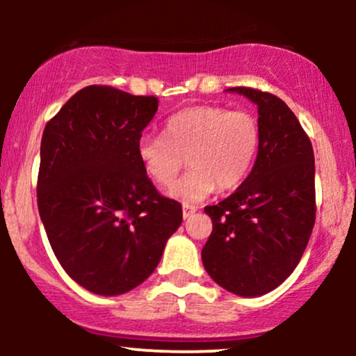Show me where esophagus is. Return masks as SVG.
Segmentation results:
<instances>
[{
    "label": "esophagus",
    "mask_w": 356,
    "mask_h": 356,
    "mask_svg": "<svg viewBox=\"0 0 356 356\" xmlns=\"http://www.w3.org/2000/svg\"><path fill=\"white\" fill-rule=\"evenodd\" d=\"M195 211H197V209H195L194 206H189V204H184V206H182V218L184 219H191L192 216L195 214Z\"/></svg>",
    "instance_id": "esophagus-1"
}]
</instances>
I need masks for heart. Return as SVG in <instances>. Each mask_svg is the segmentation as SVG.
I'll use <instances>...</instances> for the list:
<instances>
[{
  "label": "heart",
  "mask_w": 356,
  "mask_h": 356,
  "mask_svg": "<svg viewBox=\"0 0 356 356\" xmlns=\"http://www.w3.org/2000/svg\"><path fill=\"white\" fill-rule=\"evenodd\" d=\"M165 137L142 136L137 155L155 184L169 187L187 157L191 170L169 194L184 204H197L216 189L229 191L244 182L261 145L256 117L244 110L201 105L167 120Z\"/></svg>",
  "instance_id": "1"
}]
</instances>
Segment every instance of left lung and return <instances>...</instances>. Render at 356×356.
<instances>
[{"instance_id":"left-lung-1","label":"left lung","mask_w":356,"mask_h":356,"mask_svg":"<svg viewBox=\"0 0 356 356\" xmlns=\"http://www.w3.org/2000/svg\"><path fill=\"white\" fill-rule=\"evenodd\" d=\"M257 107L261 145L234 194L204 212L212 232L202 264L220 288L254 298L295 271L314 226L313 147L295 113L271 93L227 88Z\"/></svg>"}]
</instances>
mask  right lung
<instances>
[{
    "label": "right lung",
    "mask_w": 356,
    "mask_h": 356,
    "mask_svg": "<svg viewBox=\"0 0 356 356\" xmlns=\"http://www.w3.org/2000/svg\"><path fill=\"white\" fill-rule=\"evenodd\" d=\"M159 102L112 87L76 92L44 127L38 211L67 275L102 296L124 295L154 273L182 222L137 155Z\"/></svg>",
    "instance_id": "1"
}]
</instances>
